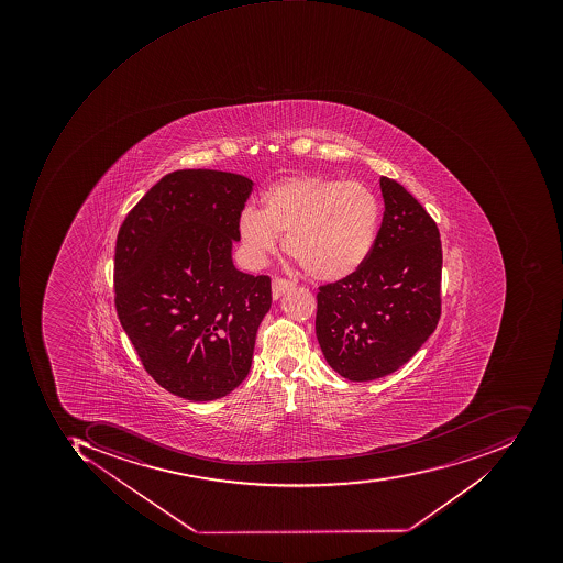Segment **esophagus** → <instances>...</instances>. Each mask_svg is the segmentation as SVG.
Masks as SVG:
<instances>
[{
	"mask_svg": "<svg viewBox=\"0 0 563 563\" xmlns=\"http://www.w3.org/2000/svg\"><path fill=\"white\" fill-rule=\"evenodd\" d=\"M295 286V283L289 279H283V277H274L273 279V298L279 299L280 296L286 292L287 289Z\"/></svg>",
	"mask_w": 563,
	"mask_h": 563,
	"instance_id": "1",
	"label": "esophagus"
}]
</instances>
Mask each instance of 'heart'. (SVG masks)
<instances>
[{"label": "heart", "mask_w": 563, "mask_h": 563, "mask_svg": "<svg viewBox=\"0 0 563 563\" xmlns=\"http://www.w3.org/2000/svg\"><path fill=\"white\" fill-rule=\"evenodd\" d=\"M264 210L245 208L239 232L258 262L284 249L312 279L340 280L367 261L379 230L380 205L364 184L320 176H292L262 196Z\"/></svg>", "instance_id": "heart-1"}]
</instances>
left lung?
Returning <instances> with one entry per match:
<instances>
[{
    "label": "left lung",
    "instance_id": "1",
    "mask_svg": "<svg viewBox=\"0 0 563 563\" xmlns=\"http://www.w3.org/2000/svg\"><path fill=\"white\" fill-rule=\"evenodd\" d=\"M384 217L355 274L320 287L317 336L330 367L355 383L402 367L441 314L440 232L401 184L380 177Z\"/></svg>",
    "mask_w": 563,
    "mask_h": 563
}]
</instances>
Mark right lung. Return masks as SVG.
Returning a JSON list of instances; mask_svg holds the SVG:
<instances>
[{"instance_id": "right-lung-1", "label": "right lung", "mask_w": 563, "mask_h": 563, "mask_svg": "<svg viewBox=\"0 0 563 563\" xmlns=\"http://www.w3.org/2000/svg\"><path fill=\"white\" fill-rule=\"evenodd\" d=\"M249 177L184 169L136 202L114 246V306L152 379L189 401L232 393L251 371L271 277L240 273L232 245Z\"/></svg>"}]
</instances>
